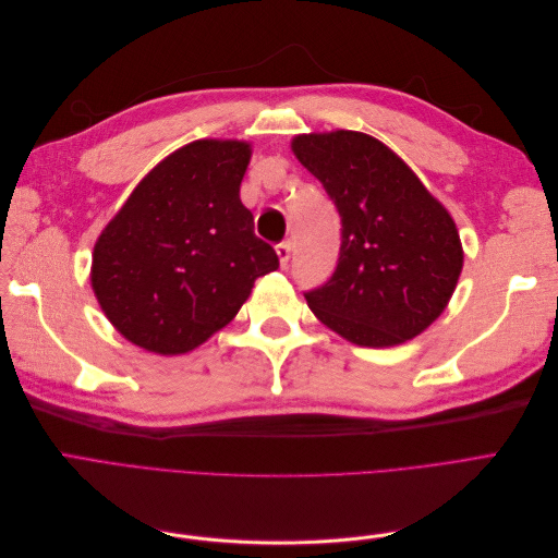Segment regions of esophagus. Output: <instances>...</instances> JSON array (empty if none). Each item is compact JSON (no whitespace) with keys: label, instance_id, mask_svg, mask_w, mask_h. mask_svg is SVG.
<instances>
[{"label":"esophagus","instance_id":"obj_1","mask_svg":"<svg viewBox=\"0 0 558 558\" xmlns=\"http://www.w3.org/2000/svg\"><path fill=\"white\" fill-rule=\"evenodd\" d=\"M277 256H279L281 267L289 265V258H291V244H289V242H281V244H277Z\"/></svg>","mask_w":558,"mask_h":558}]
</instances>
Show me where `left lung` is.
<instances>
[{
    "label": "left lung",
    "mask_w": 558,
    "mask_h": 558,
    "mask_svg": "<svg viewBox=\"0 0 558 558\" xmlns=\"http://www.w3.org/2000/svg\"><path fill=\"white\" fill-rule=\"evenodd\" d=\"M291 148L342 216L335 275L305 293L314 316L359 347H398L440 316L463 244L451 214L412 167L356 130L298 134Z\"/></svg>",
    "instance_id": "left-lung-1"
}]
</instances>
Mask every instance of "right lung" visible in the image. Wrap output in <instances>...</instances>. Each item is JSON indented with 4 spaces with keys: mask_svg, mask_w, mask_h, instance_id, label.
<instances>
[{
    "mask_svg": "<svg viewBox=\"0 0 558 558\" xmlns=\"http://www.w3.org/2000/svg\"><path fill=\"white\" fill-rule=\"evenodd\" d=\"M251 142L197 140L160 160L99 232L90 286L109 324L160 356L205 344L238 316L275 248L240 185Z\"/></svg>",
    "mask_w": 558,
    "mask_h": 558,
    "instance_id": "obj_1",
    "label": "right lung"
}]
</instances>
